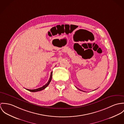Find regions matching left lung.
I'll use <instances>...</instances> for the list:
<instances>
[{"instance_id":"obj_1","label":"left lung","mask_w":124,"mask_h":124,"mask_svg":"<svg viewBox=\"0 0 124 124\" xmlns=\"http://www.w3.org/2000/svg\"><path fill=\"white\" fill-rule=\"evenodd\" d=\"M78 89H79V90H81V91H83V92H85V91H83V90H81V89H79V88H77Z\"/></svg>"}]
</instances>
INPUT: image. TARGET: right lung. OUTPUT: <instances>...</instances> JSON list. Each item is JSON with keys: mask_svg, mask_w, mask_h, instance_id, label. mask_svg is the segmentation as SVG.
I'll list each match as a JSON object with an SVG mask.
<instances>
[{"mask_svg": "<svg viewBox=\"0 0 124 124\" xmlns=\"http://www.w3.org/2000/svg\"><path fill=\"white\" fill-rule=\"evenodd\" d=\"M52 73L53 72L52 71L51 72V74H50V77L49 78V80L47 82V83L45 85H43V86H42L41 87H40V88H37V89H26L27 90H28V91H30V92H38V91H41L42 90L44 89L45 88H46L48 85L49 84L50 82H51V79H52Z\"/></svg>", "mask_w": 124, "mask_h": 124, "instance_id": "1", "label": "right lung"}]
</instances>
